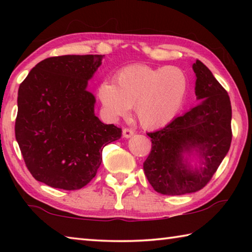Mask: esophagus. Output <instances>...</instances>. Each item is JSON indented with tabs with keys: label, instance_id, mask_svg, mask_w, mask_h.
I'll list each match as a JSON object with an SVG mask.
<instances>
[{
	"label": "esophagus",
	"instance_id": "esophagus-1",
	"mask_svg": "<svg viewBox=\"0 0 252 252\" xmlns=\"http://www.w3.org/2000/svg\"><path fill=\"white\" fill-rule=\"evenodd\" d=\"M133 130L132 129H129V127H125V129H123V131H122V134H123V136H125L126 139H127V138H131L132 135H133Z\"/></svg>",
	"mask_w": 252,
	"mask_h": 252
}]
</instances>
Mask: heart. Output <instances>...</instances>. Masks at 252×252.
Returning <instances> with one entry per match:
<instances>
[{
	"label": "heart",
	"instance_id": "heart-1",
	"mask_svg": "<svg viewBox=\"0 0 252 252\" xmlns=\"http://www.w3.org/2000/svg\"><path fill=\"white\" fill-rule=\"evenodd\" d=\"M189 80L177 66L133 65L116 75V84L104 81L97 96L109 117H123L134 106L142 126L156 129L176 118L187 99Z\"/></svg>",
	"mask_w": 252,
	"mask_h": 252
}]
</instances>
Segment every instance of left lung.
I'll return each instance as SVG.
<instances>
[{
    "mask_svg": "<svg viewBox=\"0 0 252 252\" xmlns=\"http://www.w3.org/2000/svg\"><path fill=\"white\" fill-rule=\"evenodd\" d=\"M195 95L201 103L178 117L163 129L149 132L152 147L143 162L144 174L157 192L181 195L201 190L230 149L231 103L227 91L211 71L197 60ZM195 151L202 167L189 168L183 155Z\"/></svg>",
    "mask_w": 252,
    "mask_h": 252,
    "instance_id": "obj_1",
    "label": "left lung"
}]
</instances>
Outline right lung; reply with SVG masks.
Masks as SVG:
<instances>
[{
	"label": "right lung",
	"mask_w": 252,
	"mask_h": 252,
	"mask_svg": "<svg viewBox=\"0 0 252 252\" xmlns=\"http://www.w3.org/2000/svg\"><path fill=\"white\" fill-rule=\"evenodd\" d=\"M103 57L48 58L20 84L15 138L35 180L81 189L95 177L103 148L121 138L120 127L95 117V97L87 90Z\"/></svg>",
	"instance_id": "obj_1"
}]
</instances>
